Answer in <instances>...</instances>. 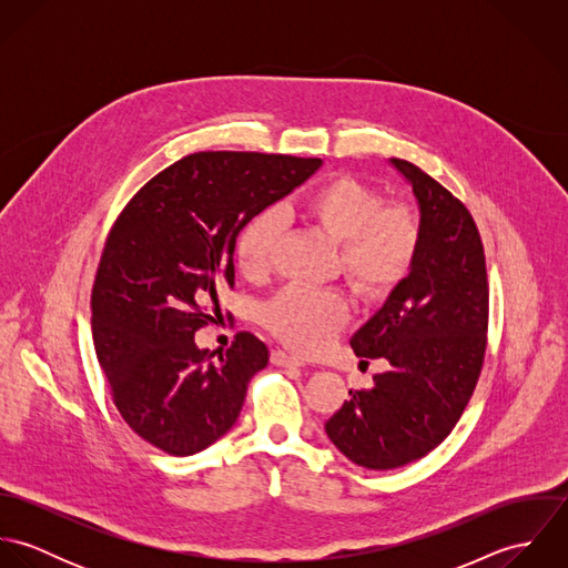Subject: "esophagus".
<instances>
[{
	"label": "esophagus",
	"instance_id": "34e87169",
	"mask_svg": "<svg viewBox=\"0 0 568 568\" xmlns=\"http://www.w3.org/2000/svg\"><path fill=\"white\" fill-rule=\"evenodd\" d=\"M271 363L277 367H304V361L284 352V349H273L271 354Z\"/></svg>",
	"mask_w": 568,
	"mask_h": 568
}]
</instances>
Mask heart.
I'll return each instance as SVG.
<instances>
[{
	"instance_id": "heart-1",
	"label": "heart",
	"mask_w": 568,
	"mask_h": 568,
	"mask_svg": "<svg viewBox=\"0 0 568 568\" xmlns=\"http://www.w3.org/2000/svg\"><path fill=\"white\" fill-rule=\"evenodd\" d=\"M291 214L341 244L338 262L347 284L365 300L389 295L415 262L419 221L413 207L387 199L374 185L338 174L306 192ZM280 243V219L255 214L239 234L236 260L244 277L260 280L271 271ZM347 302L336 291L291 286L262 306V324L288 347L313 354L347 322Z\"/></svg>"
}]
</instances>
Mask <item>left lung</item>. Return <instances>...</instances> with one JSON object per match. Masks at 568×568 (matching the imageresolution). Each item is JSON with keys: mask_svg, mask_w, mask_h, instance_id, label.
<instances>
[{"mask_svg": "<svg viewBox=\"0 0 568 568\" xmlns=\"http://www.w3.org/2000/svg\"><path fill=\"white\" fill-rule=\"evenodd\" d=\"M392 165L413 187L419 246L405 280L354 332L361 358L389 369L325 422L329 442L356 466L392 470L439 446L468 405L486 356V253L475 219L442 183L405 160ZM365 363V361H361Z\"/></svg>", "mask_w": 568, "mask_h": 568, "instance_id": "8db88e82", "label": "left lung"}]
</instances>
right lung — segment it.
Here are the masks:
<instances>
[{
	"label": "right lung",
	"mask_w": 568,
	"mask_h": 568,
	"mask_svg": "<svg viewBox=\"0 0 568 568\" xmlns=\"http://www.w3.org/2000/svg\"><path fill=\"white\" fill-rule=\"evenodd\" d=\"M322 163L194 153L153 176L113 223L91 291L95 356L124 422L163 453H201L236 424L268 349L239 332L232 347L210 352L194 332L221 315L219 295L234 288L244 225Z\"/></svg>",
	"instance_id": "add662e5"
}]
</instances>
